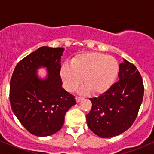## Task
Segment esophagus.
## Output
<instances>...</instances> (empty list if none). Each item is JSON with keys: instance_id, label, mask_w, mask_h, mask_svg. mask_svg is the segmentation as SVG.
Returning <instances> with one entry per match:
<instances>
[{"instance_id": "34e87169", "label": "esophagus", "mask_w": 154, "mask_h": 154, "mask_svg": "<svg viewBox=\"0 0 154 154\" xmlns=\"http://www.w3.org/2000/svg\"><path fill=\"white\" fill-rule=\"evenodd\" d=\"M83 99V98L82 97H81V96H76V100H77V102H79L80 101V100H82Z\"/></svg>"}]
</instances>
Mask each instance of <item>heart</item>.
<instances>
[{
    "mask_svg": "<svg viewBox=\"0 0 154 154\" xmlns=\"http://www.w3.org/2000/svg\"><path fill=\"white\" fill-rule=\"evenodd\" d=\"M119 72V63L114 58L99 53H85L72 60L71 66L64 63L61 75L64 87L72 91L82 81L85 86L80 90L84 93L89 89L93 93H102L112 85Z\"/></svg>",
    "mask_w": 154,
    "mask_h": 154,
    "instance_id": "obj_1",
    "label": "heart"
}]
</instances>
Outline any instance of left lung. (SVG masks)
Masks as SVG:
<instances>
[{
	"label": "left lung",
	"mask_w": 154,
	"mask_h": 154,
	"mask_svg": "<svg viewBox=\"0 0 154 154\" xmlns=\"http://www.w3.org/2000/svg\"><path fill=\"white\" fill-rule=\"evenodd\" d=\"M119 80L98 97L90 98L91 110L86 115L88 128L100 137H111L128 130L142 103L144 85L133 63L124 59Z\"/></svg>",
	"instance_id": "obj_1"
}]
</instances>
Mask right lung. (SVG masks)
Wrapping results in <instances>:
<instances>
[{"label": "right lung", "mask_w": 154, "mask_h": 154, "mask_svg": "<svg viewBox=\"0 0 154 154\" xmlns=\"http://www.w3.org/2000/svg\"><path fill=\"white\" fill-rule=\"evenodd\" d=\"M63 48L43 46L16 66L10 81V103L21 124L32 135L44 137L61 130L69 108L76 104L65 91L60 76ZM46 67L48 77L40 80L36 70Z\"/></svg>", "instance_id": "obj_1"}]
</instances>
